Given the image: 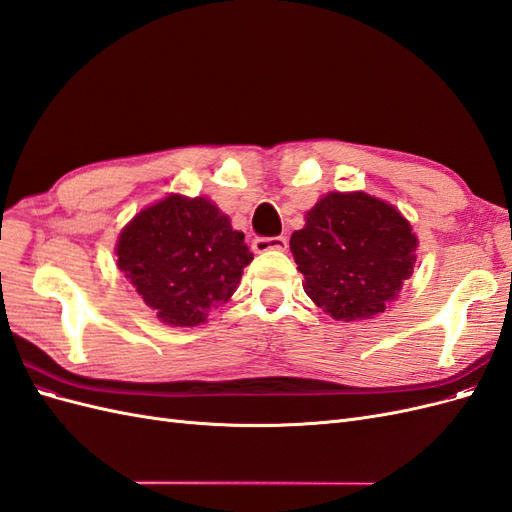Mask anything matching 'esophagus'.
Listing matches in <instances>:
<instances>
[{"label":"esophagus","mask_w":512,"mask_h":512,"mask_svg":"<svg viewBox=\"0 0 512 512\" xmlns=\"http://www.w3.org/2000/svg\"><path fill=\"white\" fill-rule=\"evenodd\" d=\"M256 254H265V252H286L288 250V239L286 237H258L252 243Z\"/></svg>","instance_id":"34e87169"}]
</instances>
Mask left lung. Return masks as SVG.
I'll list each match as a JSON object with an SVG mask.
<instances>
[{
	"label": "left lung",
	"instance_id": "1",
	"mask_svg": "<svg viewBox=\"0 0 512 512\" xmlns=\"http://www.w3.org/2000/svg\"><path fill=\"white\" fill-rule=\"evenodd\" d=\"M412 224L367 192H329L305 213L290 252L303 290L333 320L359 322L386 312L416 262Z\"/></svg>",
	"mask_w": 512,
	"mask_h": 512
}]
</instances>
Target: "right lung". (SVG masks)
I'll list each match as a JSON object with an SVG mask.
<instances>
[{"instance_id":"1","label":"right lung","mask_w":512,"mask_h":512,"mask_svg":"<svg viewBox=\"0 0 512 512\" xmlns=\"http://www.w3.org/2000/svg\"><path fill=\"white\" fill-rule=\"evenodd\" d=\"M117 269L170 327H198L230 301L254 254L205 196L168 194L123 226Z\"/></svg>"}]
</instances>
